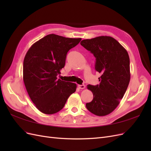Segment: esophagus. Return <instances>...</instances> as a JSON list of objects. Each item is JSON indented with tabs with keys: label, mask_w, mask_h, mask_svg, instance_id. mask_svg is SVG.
Segmentation results:
<instances>
[{
	"label": "esophagus",
	"mask_w": 151,
	"mask_h": 151,
	"mask_svg": "<svg viewBox=\"0 0 151 151\" xmlns=\"http://www.w3.org/2000/svg\"><path fill=\"white\" fill-rule=\"evenodd\" d=\"M78 87L79 89H83L85 88V86L84 84H82V85H78Z\"/></svg>",
	"instance_id": "1"
}]
</instances>
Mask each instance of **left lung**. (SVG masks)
Here are the masks:
<instances>
[{
  "label": "left lung",
  "instance_id": "8db88e82",
  "mask_svg": "<svg viewBox=\"0 0 151 151\" xmlns=\"http://www.w3.org/2000/svg\"><path fill=\"white\" fill-rule=\"evenodd\" d=\"M81 45L96 58L95 70L101 74L100 83L88 85L93 94L87 109L94 115L106 116L120 104L130 79V58L127 50L111 36H101L81 41Z\"/></svg>",
  "mask_w": 151,
  "mask_h": 151
}]
</instances>
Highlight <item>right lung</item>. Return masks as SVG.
<instances>
[{"label":"right lung","instance_id":"add662e5","mask_svg":"<svg viewBox=\"0 0 151 151\" xmlns=\"http://www.w3.org/2000/svg\"><path fill=\"white\" fill-rule=\"evenodd\" d=\"M81 38L55 34L45 36L27 52L23 62V81L31 101L39 111L56 113L65 106L77 88L75 83L57 79L64 67L67 52Z\"/></svg>","mask_w":151,"mask_h":151}]
</instances>
